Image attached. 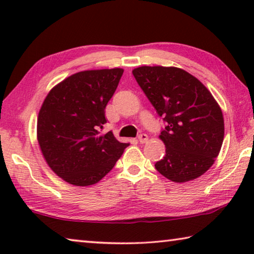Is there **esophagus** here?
Returning <instances> with one entry per match:
<instances>
[{
  "instance_id": "1",
  "label": "esophagus",
  "mask_w": 254,
  "mask_h": 254,
  "mask_svg": "<svg viewBox=\"0 0 254 254\" xmlns=\"http://www.w3.org/2000/svg\"><path fill=\"white\" fill-rule=\"evenodd\" d=\"M137 140H139L140 143H145V142H148L149 137H148L147 134H144V133H142V134H140L139 136H137Z\"/></svg>"
}]
</instances>
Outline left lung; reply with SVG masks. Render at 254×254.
Returning <instances> with one entry per match:
<instances>
[{
	"label": "left lung",
	"mask_w": 254,
	"mask_h": 254,
	"mask_svg": "<svg viewBox=\"0 0 254 254\" xmlns=\"http://www.w3.org/2000/svg\"><path fill=\"white\" fill-rule=\"evenodd\" d=\"M132 74L166 122L160 133L166 156L156 169L175 183L198 178L212 167L224 139L220 105L196 77L180 68L142 66Z\"/></svg>",
	"instance_id": "left-lung-1"
}]
</instances>
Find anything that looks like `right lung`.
I'll return each mask as SVG.
<instances>
[{"instance_id":"1","label":"right lung","mask_w":254,"mask_h":254,"mask_svg":"<svg viewBox=\"0 0 254 254\" xmlns=\"http://www.w3.org/2000/svg\"><path fill=\"white\" fill-rule=\"evenodd\" d=\"M122 68L85 70L67 77L51 89L37 122L41 152L56 175L76 186L96 184L113 169L128 143L112 131L105 107L117 91Z\"/></svg>"}]
</instances>
